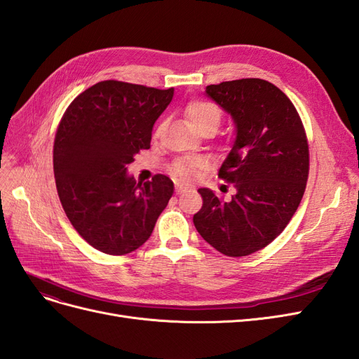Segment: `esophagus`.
<instances>
[{
  "instance_id": "1",
  "label": "esophagus",
  "mask_w": 359,
  "mask_h": 359,
  "mask_svg": "<svg viewBox=\"0 0 359 359\" xmlns=\"http://www.w3.org/2000/svg\"><path fill=\"white\" fill-rule=\"evenodd\" d=\"M186 190H189V187H186V186H181V184H177V187H175V191L180 194V193H182V191H186Z\"/></svg>"
}]
</instances>
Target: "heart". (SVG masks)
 <instances>
[{
	"label": "heart",
	"instance_id": "b5f03b06",
	"mask_svg": "<svg viewBox=\"0 0 359 359\" xmlns=\"http://www.w3.org/2000/svg\"><path fill=\"white\" fill-rule=\"evenodd\" d=\"M186 116L190 124L198 130L199 133L205 130H217L222 121L220 107L208 100H193L186 106ZM202 166L199 160L190 161H177L172 166V173L178 180L189 181L196 175V169Z\"/></svg>",
	"mask_w": 359,
	"mask_h": 359
}]
</instances>
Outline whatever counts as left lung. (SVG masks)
<instances>
[{
	"label": "left lung",
	"instance_id": "left-lung-1",
	"mask_svg": "<svg viewBox=\"0 0 359 359\" xmlns=\"http://www.w3.org/2000/svg\"><path fill=\"white\" fill-rule=\"evenodd\" d=\"M206 95L233 119L236 136L219 177L233 184L229 202L199 189L193 223L203 240L231 257L252 255L283 232L309 178V144L287 95L264 79L208 85Z\"/></svg>",
	"mask_w": 359,
	"mask_h": 359
}]
</instances>
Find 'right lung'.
<instances>
[{
  "mask_svg": "<svg viewBox=\"0 0 359 359\" xmlns=\"http://www.w3.org/2000/svg\"><path fill=\"white\" fill-rule=\"evenodd\" d=\"M172 97L173 88L103 81L76 97L61 118L53 142L58 196L76 232L106 255L142 245L172 198L169 177L136 182L127 173L135 154L149 148Z\"/></svg>",
  "mask_w": 359,
  "mask_h": 359,
  "instance_id": "1",
  "label": "right lung"
}]
</instances>
